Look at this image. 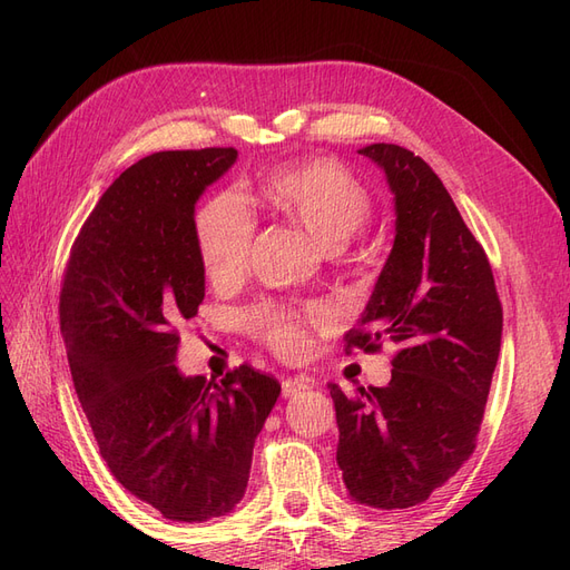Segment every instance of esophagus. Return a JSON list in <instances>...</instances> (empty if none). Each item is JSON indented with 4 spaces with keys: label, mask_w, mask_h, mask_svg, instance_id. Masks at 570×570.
Returning <instances> with one entry per match:
<instances>
[{
    "label": "esophagus",
    "mask_w": 570,
    "mask_h": 570,
    "mask_svg": "<svg viewBox=\"0 0 570 570\" xmlns=\"http://www.w3.org/2000/svg\"><path fill=\"white\" fill-rule=\"evenodd\" d=\"M308 387H312L308 377H287V381H283V396H295Z\"/></svg>",
    "instance_id": "esophagus-1"
}]
</instances>
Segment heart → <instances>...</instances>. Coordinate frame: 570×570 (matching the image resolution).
Returning <instances> with one entry per match:
<instances>
[{
	"instance_id": "heart-1",
	"label": "heart",
	"mask_w": 570,
	"mask_h": 570,
	"mask_svg": "<svg viewBox=\"0 0 570 570\" xmlns=\"http://www.w3.org/2000/svg\"><path fill=\"white\" fill-rule=\"evenodd\" d=\"M258 195L275 212L312 233L325 249H337L364 226L373 212L366 185L331 157H314L273 168L258 180ZM254 216L233 193L206 202L195 218L199 262L214 285H233L249 262ZM331 321L323 304L264 302L247 314V327L275 354L297 358L308 350L312 333Z\"/></svg>"
}]
</instances>
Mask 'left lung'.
<instances>
[{"label": "left lung", "mask_w": 570, "mask_h": 570, "mask_svg": "<svg viewBox=\"0 0 570 570\" xmlns=\"http://www.w3.org/2000/svg\"><path fill=\"white\" fill-rule=\"evenodd\" d=\"M385 170L396 235L344 352L394 342L385 387L331 385L337 465L350 494L375 509L416 507L471 459L502 344V302L490 258L446 187L416 154L358 149Z\"/></svg>", "instance_id": "1"}]
</instances>
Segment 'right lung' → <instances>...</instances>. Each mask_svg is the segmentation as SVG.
I'll use <instances>...</instances> for the list:
<instances>
[{
    "mask_svg": "<svg viewBox=\"0 0 570 570\" xmlns=\"http://www.w3.org/2000/svg\"><path fill=\"white\" fill-rule=\"evenodd\" d=\"M235 159L233 147H206L132 164L82 223L61 278L59 325L99 454L170 521L235 509L281 396L247 364L218 383L176 366L178 327L204 299L195 204Z\"/></svg>",
    "mask_w": 570,
    "mask_h": 570,
    "instance_id": "1",
    "label": "right lung"
}]
</instances>
